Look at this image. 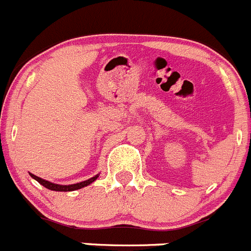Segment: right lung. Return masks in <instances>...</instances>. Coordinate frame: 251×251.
Here are the masks:
<instances>
[{"instance_id":"right-lung-1","label":"right lung","mask_w":251,"mask_h":251,"mask_svg":"<svg viewBox=\"0 0 251 251\" xmlns=\"http://www.w3.org/2000/svg\"><path fill=\"white\" fill-rule=\"evenodd\" d=\"M31 177L32 179H35L36 181H38L40 184L42 185V186H45L46 189H49V190H53V191H74V190H78V189H82V187L87 186V185H90L91 182H94L95 180L98 179L99 177V174L98 175H95L94 177H91V179L89 180H85V181H81V182H77V184H72V185H58V184H53V182H50L47 181V180L45 179H41V177H38V176L33 175V174H31Z\"/></svg>"}]
</instances>
